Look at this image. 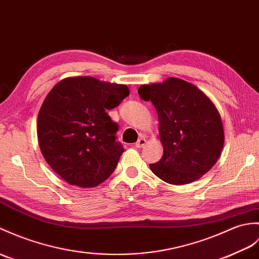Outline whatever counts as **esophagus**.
Masks as SVG:
<instances>
[{
	"mask_svg": "<svg viewBox=\"0 0 259 259\" xmlns=\"http://www.w3.org/2000/svg\"><path fill=\"white\" fill-rule=\"evenodd\" d=\"M146 143H147V139L144 137H140L139 139H138V141L136 142V144L135 146L137 147V148H143L144 146H146Z\"/></svg>",
	"mask_w": 259,
	"mask_h": 259,
	"instance_id": "obj_1",
	"label": "esophagus"
}]
</instances>
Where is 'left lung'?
Wrapping results in <instances>:
<instances>
[{"label":"left lung","mask_w":259,"mask_h":259,"mask_svg":"<svg viewBox=\"0 0 259 259\" xmlns=\"http://www.w3.org/2000/svg\"><path fill=\"white\" fill-rule=\"evenodd\" d=\"M138 94L158 112L163 155L150 164L155 176L182 185L211 170L224 146L223 123L211 99L193 83L174 77L142 85Z\"/></svg>","instance_id":"1"}]
</instances>
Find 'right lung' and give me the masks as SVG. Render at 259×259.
I'll use <instances>...</instances> for the list:
<instances>
[{
  "label": "right lung",
  "instance_id": "1",
  "mask_svg": "<svg viewBox=\"0 0 259 259\" xmlns=\"http://www.w3.org/2000/svg\"><path fill=\"white\" fill-rule=\"evenodd\" d=\"M129 88L90 76L68 77L53 87L40 107L37 137L46 162L70 185L94 188L115 171L123 152L118 124L107 110Z\"/></svg>",
  "mask_w": 259,
  "mask_h": 259
}]
</instances>
